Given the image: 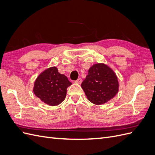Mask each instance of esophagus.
Returning a JSON list of instances; mask_svg holds the SVG:
<instances>
[{
  "label": "esophagus",
  "instance_id": "obj_1",
  "mask_svg": "<svg viewBox=\"0 0 155 155\" xmlns=\"http://www.w3.org/2000/svg\"><path fill=\"white\" fill-rule=\"evenodd\" d=\"M75 82H76V83H78V84H81V82H82V79L81 78H78Z\"/></svg>",
  "mask_w": 155,
  "mask_h": 155
}]
</instances>
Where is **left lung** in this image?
<instances>
[{
	"mask_svg": "<svg viewBox=\"0 0 155 155\" xmlns=\"http://www.w3.org/2000/svg\"><path fill=\"white\" fill-rule=\"evenodd\" d=\"M88 100L95 105H102L118 92V77L111 68L104 63L93 64L81 83Z\"/></svg>",
	"mask_w": 155,
	"mask_h": 155,
	"instance_id": "left-lung-1",
	"label": "left lung"
}]
</instances>
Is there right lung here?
Masks as SVG:
<instances>
[{
  "mask_svg": "<svg viewBox=\"0 0 155 155\" xmlns=\"http://www.w3.org/2000/svg\"><path fill=\"white\" fill-rule=\"evenodd\" d=\"M71 85L68 78L58 72V68L51 67L37 78L33 91L41 101L50 106H56L64 100L67 89Z\"/></svg>",
  "mask_w": 155,
  "mask_h": 155,
  "instance_id": "1",
  "label": "right lung"
}]
</instances>
